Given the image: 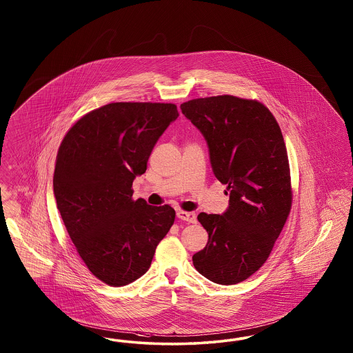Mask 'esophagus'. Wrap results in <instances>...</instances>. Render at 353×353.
I'll list each match as a JSON object with an SVG mask.
<instances>
[{
	"instance_id": "esophagus-1",
	"label": "esophagus",
	"mask_w": 353,
	"mask_h": 353,
	"mask_svg": "<svg viewBox=\"0 0 353 353\" xmlns=\"http://www.w3.org/2000/svg\"><path fill=\"white\" fill-rule=\"evenodd\" d=\"M177 218H180L181 221H185V222H188V223H196V222H197L196 212H183V210H179V212H177Z\"/></svg>"
}]
</instances>
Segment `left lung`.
<instances>
[{
    "label": "left lung",
    "mask_w": 353,
    "mask_h": 353,
    "mask_svg": "<svg viewBox=\"0 0 353 353\" xmlns=\"http://www.w3.org/2000/svg\"><path fill=\"white\" fill-rule=\"evenodd\" d=\"M181 110L203 134L212 172L230 194L225 214H198L209 240L193 264L210 281L234 285L263 267L290 214L281 128L264 103L230 94L190 99Z\"/></svg>",
    "instance_id": "left-lung-1"
}]
</instances>
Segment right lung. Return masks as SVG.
Segmentation results:
<instances>
[{"mask_svg": "<svg viewBox=\"0 0 353 353\" xmlns=\"http://www.w3.org/2000/svg\"><path fill=\"white\" fill-rule=\"evenodd\" d=\"M179 117L174 103L112 102L77 119L59 147L54 194L85 265L110 286L141 277L176 212L132 199V181Z\"/></svg>", "mask_w": 353, "mask_h": 353, "instance_id": "obj_1", "label": "right lung"}]
</instances>
